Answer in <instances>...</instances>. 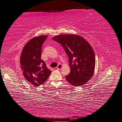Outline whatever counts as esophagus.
Instances as JSON below:
<instances>
[{"instance_id":"esophagus-1","label":"esophagus","mask_w":122,"mask_h":122,"mask_svg":"<svg viewBox=\"0 0 122 122\" xmlns=\"http://www.w3.org/2000/svg\"><path fill=\"white\" fill-rule=\"evenodd\" d=\"M62 67V64H58V66H56V69H61V68Z\"/></svg>"}]
</instances>
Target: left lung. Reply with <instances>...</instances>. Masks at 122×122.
<instances>
[{
	"mask_svg": "<svg viewBox=\"0 0 122 122\" xmlns=\"http://www.w3.org/2000/svg\"><path fill=\"white\" fill-rule=\"evenodd\" d=\"M60 44L68 56L70 72L66 80L73 86L85 84L92 77L95 67V53L91 45L77 35L62 34L52 38Z\"/></svg>",
	"mask_w": 122,
	"mask_h": 122,
	"instance_id": "8db88e82",
	"label": "left lung"
}]
</instances>
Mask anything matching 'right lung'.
Masks as SVG:
<instances>
[{"instance_id": "right-lung-1", "label": "right lung", "mask_w": 122, "mask_h": 122, "mask_svg": "<svg viewBox=\"0 0 122 122\" xmlns=\"http://www.w3.org/2000/svg\"><path fill=\"white\" fill-rule=\"evenodd\" d=\"M47 36L35 37L29 41L21 52L20 63L26 80L36 87L46 81L51 73L41 59L42 46Z\"/></svg>"}]
</instances>
